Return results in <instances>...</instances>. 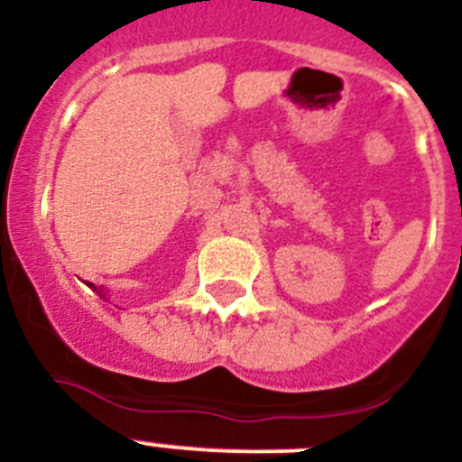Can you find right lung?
<instances>
[{
  "instance_id": "obj_1",
  "label": "right lung",
  "mask_w": 462,
  "mask_h": 462,
  "mask_svg": "<svg viewBox=\"0 0 462 462\" xmlns=\"http://www.w3.org/2000/svg\"><path fill=\"white\" fill-rule=\"evenodd\" d=\"M100 295H102V292H100ZM102 297H105V295H102Z\"/></svg>"
}]
</instances>
